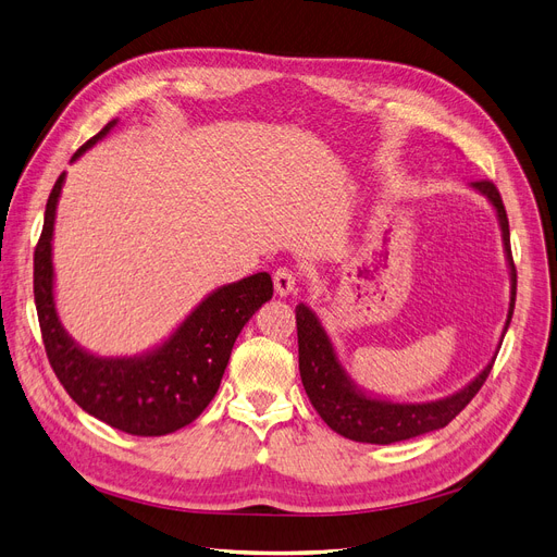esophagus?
I'll return each instance as SVG.
<instances>
[{"mask_svg":"<svg viewBox=\"0 0 557 557\" xmlns=\"http://www.w3.org/2000/svg\"><path fill=\"white\" fill-rule=\"evenodd\" d=\"M273 282H275V292L280 296H292V294H296L298 275L292 271V268H277V271L273 273Z\"/></svg>","mask_w":557,"mask_h":557,"instance_id":"esophagus-1","label":"esophagus"}]
</instances>
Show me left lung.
<instances>
[{
	"label": "left lung",
	"instance_id": "left-lung-1",
	"mask_svg": "<svg viewBox=\"0 0 557 557\" xmlns=\"http://www.w3.org/2000/svg\"><path fill=\"white\" fill-rule=\"evenodd\" d=\"M470 188L488 199L493 211H496L500 234H503V247H505V259L509 265V282H511L507 321L500 335V344H503V337L507 333L511 314H513V300H517V268H513L511 247H509V222H507L505 206H503L500 193L496 190V185L491 181H478V183H470ZM296 323H298V367H300L305 393L310 397L317 413L323 418L327 426L337 431L339 436L356 443L389 445V443L408 441V438L429 434V431L447 426L470 404V399L480 393V387L488 379L491 367L498 356V351L493 354V358L488 360V364L482 369V372L468 385L457 389L455 395L441 397L434 401H393V399L367 393V389H362L351 376H348L331 337H327L325 327L312 307L300 302L296 307Z\"/></svg>",
	"mask_w": 557,
	"mask_h": 557
}]
</instances>
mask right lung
Here are the masks:
<instances>
[{
  "label": "right lung",
  "instance_id": "add662e5",
  "mask_svg": "<svg viewBox=\"0 0 557 557\" xmlns=\"http://www.w3.org/2000/svg\"><path fill=\"white\" fill-rule=\"evenodd\" d=\"M114 126L116 119L77 149L71 162ZM64 181L66 172H61L34 252V300L48 360L73 401L100 422L133 436L172 434L197 420L215 397L243 325L273 298V280L257 273L218 286L168 339L139 356H96L66 333L54 302L52 236Z\"/></svg>",
  "mask_w": 557,
  "mask_h": 557
}]
</instances>
